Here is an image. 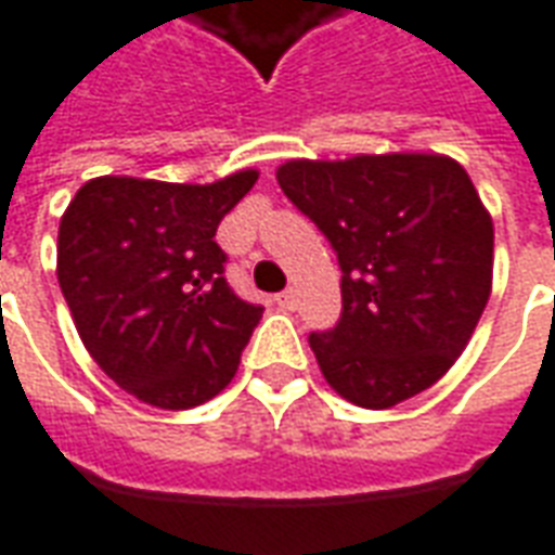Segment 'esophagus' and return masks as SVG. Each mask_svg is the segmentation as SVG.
Masks as SVG:
<instances>
[{"instance_id": "obj_1", "label": "esophagus", "mask_w": 555, "mask_h": 555, "mask_svg": "<svg viewBox=\"0 0 555 555\" xmlns=\"http://www.w3.org/2000/svg\"><path fill=\"white\" fill-rule=\"evenodd\" d=\"M276 302L279 309H294L297 306V294H294V288H285L282 294H276Z\"/></svg>"}]
</instances>
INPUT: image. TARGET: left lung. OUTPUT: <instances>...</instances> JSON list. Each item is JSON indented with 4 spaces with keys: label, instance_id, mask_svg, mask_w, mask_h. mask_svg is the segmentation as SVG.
Instances as JSON below:
<instances>
[{
    "label": "left lung",
    "instance_id": "8db88e82",
    "mask_svg": "<svg viewBox=\"0 0 555 555\" xmlns=\"http://www.w3.org/2000/svg\"><path fill=\"white\" fill-rule=\"evenodd\" d=\"M276 181L341 267V318L309 345L350 404L396 408L461 357L490 297L493 222L440 154L291 159Z\"/></svg>",
    "mask_w": 555,
    "mask_h": 555
}]
</instances>
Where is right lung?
<instances>
[{"mask_svg":"<svg viewBox=\"0 0 555 555\" xmlns=\"http://www.w3.org/2000/svg\"><path fill=\"white\" fill-rule=\"evenodd\" d=\"M258 181L246 169L217 183L94 178L59 225V285L94 362L159 410L219 396L261 321L258 302L225 282L222 217Z\"/></svg>","mask_w":555,"mask_h":555,"instance_id":"obj_1","label":"right lung"}]
</instances>
